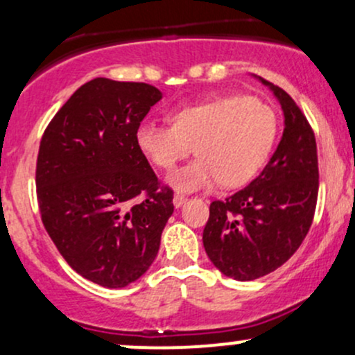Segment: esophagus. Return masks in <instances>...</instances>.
Segmentation results:
<instances>
[{
  "mask_svg": "<svg viewBox=\"0 0 355 355\" xmlns=\"http://www.w3.org/2000/svg\"><path fill=\"white\" fill-rule=\"evenodd\" d=\"M185 202H187V198H185L184 196H180V193H177V196L173 197V205H175V209H180L182 205H185Z\"/></svg>",
  "mask_w": 355,
  "mask_h": 355,
  "instance_id": "esophagus-1",
  "label": "esophagus"
}]
</instances>
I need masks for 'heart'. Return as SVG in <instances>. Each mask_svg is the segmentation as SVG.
Returning a JSON list of instances; mask_svg holds the SVG:
<instances>
[{
	"instance_id": "1",
	"label": "heart",
	"mask_w": 355,
	"mask_h": 355,
	"mask_svg": "<svg viewBox=\"0 0 355 355\" xmlns=\"http://www.w3.org/2000/svg\"><path fill=\"white\" fill-rule=\"evenodd\" d=\"M173 126L145 121L136 143L155 166L170 170L196 151L197 159L171 171L166 184L180 193L219 184L237 189L258 177L278 133L275 111L246 96L187 104L171 114Z\"/></svg>"
}]
</instances>
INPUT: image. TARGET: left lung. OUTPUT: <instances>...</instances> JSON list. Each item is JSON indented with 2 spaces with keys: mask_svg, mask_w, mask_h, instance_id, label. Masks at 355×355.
I'll use <instances>...</instances> for the list:
<instances>
[{
  "mask_svg": "<svg viewBox=\"0 0 355 355\" xmlns=\"http://www.w3.org/2000/svg\"><path fill=\"white\" fill-rule=\"evenodd\" d=\"M285 118L278 148L258 178L210 204L205 252L222 275L252 282L285 264L309 232L318 196L317 143L309 121L278 85L254 76Z\"/></svg>",
  "mask_w": 355,
  "mask_h": 355,
  "instance_id": "8db88e82",
  "label": "left lung"
}]
</instances>
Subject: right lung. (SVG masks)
<instances>
[{
	"mask_svg": "<svg viewBox=\"0 0 355 355\" xmlns=\"http://www.w3.org/2000/svg\"><path fill=\"white\" fill-rule=\"evenodd\" d=\"M157 87L96 77L64 104L40 141L37 198L50 239L73 271L104 288L141 278L173 214V192L136 143ZM146 200L131 205L136 196Z\"/></svg>",
	"mask_w": 355,
	"mask_h": 355,
	"instance_id": "obj_1",
	"label": "right lung"
}]
</instances>
